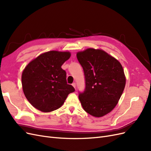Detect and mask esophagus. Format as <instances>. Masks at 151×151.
<instances>
[{
    "mask_svg": "<svg viewBox=\"0 0 151 151\" xmlns=\"http://www.w3.org/2000/svg\"><path fill=\"white\" fill-rule=\"evenodd\" d=\"M72 86H73V87H74V88H76V84L75 83H72Z\"/></svg>",
    "mask_w": 151,
    "mask_h": 151,
    "instance_id": "esophagus-1",
    "label": "esophagus"
}]
</instances>
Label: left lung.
<instances>
[{
    "label": "left lung",
    "instance_id": "8db88e82",
    "mask_svg": "<svg viewBox=\"0 0 151 151\" xmlns=\"http://www.w3.org/2000/svg\"><path fill=\"white\" fill-rule=\"evenodd\" d=\"M83 67L86 87L79 98L84 110L101 117L116 106L125 86L121 63L102 50L88 48L77 53Z\"/></svg>",
    "mask_w": 151,
    "mask_h": 151
}]
</instances>
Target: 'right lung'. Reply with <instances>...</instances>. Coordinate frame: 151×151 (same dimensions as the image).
Wrapping results in <instances>:
<instances>
[{
  "instance_id": "right-lung-1",
  "label": "right lung",
  "mask_w": 151,
  "mask_h": 151,
  "mask_svg": "<svg viewBox=\"0 0 151 151\" xmlns=\"http://www.w3.org/2000/svg\"><path fill=\"white\" fill-rule=\"evenodd\" d=\"M70 57L68 52L50 51L30 62L22 73V86L28 101L43 112L60 108L67 96L75 91L68 84L61 66Z\"/></svg>"
}]
</instances>
